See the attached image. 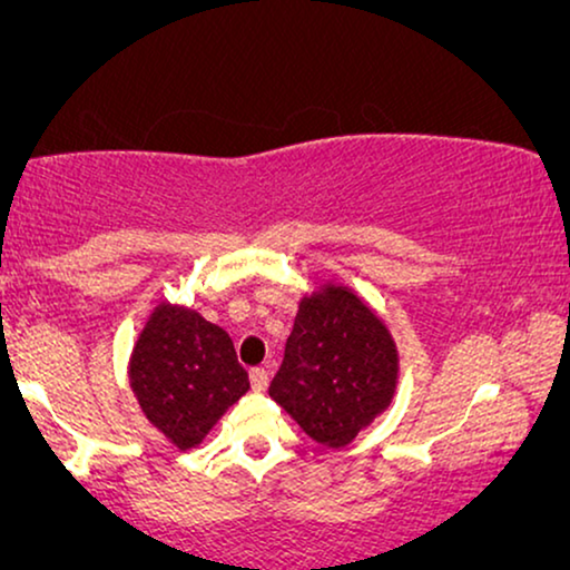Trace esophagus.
I'll list each match as a JSON object with an SVG mask.
<instances>
[{
  "label": "esophagus",
  "mask_w": 570,
  "mask_h": 570,
  "mask_svg": "<svg viewBox=\"0 0 570 570\" xmlns=\"http://www.w3.org/2000/svg\"><path fill=\"white\" fill-rule=\"evenodd\" d=\"M252 386H254V392H264V389L269 386V371L252 368Z\"/></svg>",
  "instance_id": "1"
}]
</instances>
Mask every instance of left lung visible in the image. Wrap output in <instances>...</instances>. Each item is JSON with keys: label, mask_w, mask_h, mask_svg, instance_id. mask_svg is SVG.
<instances>
[{"label": "left lung", "mask_w": 570, "mask_h": 570, "mask_svg": "<svg viewBox=\"0 0 570 570\" xmlns=\"http://www.w3.org/2000/svg\"><path fill=\"white\" fill-rule=\"evenodd\" d=\"M396 389V347L353 291L324 285L301 301L269 396L330 449L347 446Z\"/></svg>", "instance_id": "left-lung-1"}]
</instances>
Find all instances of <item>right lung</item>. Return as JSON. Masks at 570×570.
Here are the masks:
<instances>
[{
  "instance_id": "add662e5",
  "label": "right lung",
  "mask_w": 570,
  "mask_h": 570,
  "mask_svg": "<svg viewBox=\"0 0 570 570\" xmlns=\"http://www.w3.org/2000/svg\"><path fill=\"white\" fill-rule=\"evenodd\" d=\"M129 381L147 420L178 449L197 446L248 392L228 332L170 303H160L139 334Z\"/></svg>"
}]
</instances>
